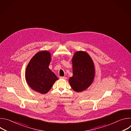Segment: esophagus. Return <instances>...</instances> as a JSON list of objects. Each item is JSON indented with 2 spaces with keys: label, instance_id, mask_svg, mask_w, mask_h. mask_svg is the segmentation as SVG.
<instances>
[{
  "label": "esophagus",
  "instance_id": "34e87169",
  "mask_svg": "<svg viewBox=\"0 0 131 131\" xmlns=\"http://www.w3.org/2000/svg\"><path fill=\"white\" fill-rule=\"evenodd\" d=\"M60 78L62 79H66L67 78L66 77H60Z\"/></svg>",
  "mask_w": 131,
  "mask_h": 131
}]
</instances>
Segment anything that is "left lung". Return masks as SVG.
<instances>
[{"mask_svg":"<svg viewBox=\"0 0 131 131\" xmlns=\"http://www.w3.org/2000/svg\"><path fill=\"white\" fill-rule=\"evenodd\" d=\"M73 76L69 79L71 88L77 92L88 89L94 80L95 67L90 56L85 52L77 51L72 59Z\"/></svg>","mask_w":131,"mask_h":131,"instance_id":"obj_1","label":"left lung"}]
</instances>
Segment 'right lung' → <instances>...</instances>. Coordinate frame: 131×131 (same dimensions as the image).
I'll list each match as a JSON object with an SVG mask.
<instances>
[{"instance_id":"obj_1","label":"right lung","mask_w":131,"mask_h":131,"mask_svg":"<svg viewBox=\"0 0 131 131\" xmlns=\"http://www.w3.org/2000/svg\"><path fill=\"white\" fill-rule=\"evenodd\" d=\"M51 54L47 51L37 53L29 62L25 77L29 86L41 94H46L58 78L49 68Z\"/></svg>"}]
</instances>
